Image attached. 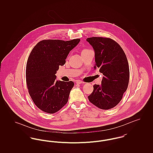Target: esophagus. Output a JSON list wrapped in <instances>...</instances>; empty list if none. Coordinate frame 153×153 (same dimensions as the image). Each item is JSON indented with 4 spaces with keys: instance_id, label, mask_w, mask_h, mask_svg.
I'll return each mask as SVG.
<instances>
[{
    "instance_id": "1",
    "label": "esophagus",
    "mask_w": 153,
    "mask_h": 153,
    "mask_svg": "<svg viewBox=\"0 0 153 153\" xmlns=\"http://www.w3.org/2000/svg\"><path fill=\"white\" fill-rule=\"evenodd\" d=\"M76 84H84V82L83 81H80V80H77V81H76Z\"/></svg>"
}]
</instances>
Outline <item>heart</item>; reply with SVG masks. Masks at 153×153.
Instances as JSON below:
<instances>
[{
    "label": "heart",
    "mask_w": 153,
    "mask_h": 153,
    "mask_svg": "<svg viewBox=\"0 0 153 153\" xmlns=\"http://www.w3.org/2000/svg\"><path fill=\"white\" fill-rule=\"evenodd\" d=\"M89 51V50H87V49H84V50H83L82 51Z\"/></svg>",
    "instance_id": "b5f03b06"
}]
</instances>
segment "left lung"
Returning <instances> with one entry per match:
<instances>
[{"label": "left lung", "mask_w": 153, "mask_h": 153, "mask_svg": "<svg viewBox=\"0 0 153 153\" xmlns=\"http://www.w3.org/2000/svg\"><path fill=\"white\" fill-rule=\"evenodd\" d=\"M86 40L95 51L94 69L99 68L103 75L102 85H94L88 99L100 109H111L120 102L128 87L127 59L120 46L111 38L91 37Z\"/></svg>", "instance_id": "obj_1"}]
</instances>
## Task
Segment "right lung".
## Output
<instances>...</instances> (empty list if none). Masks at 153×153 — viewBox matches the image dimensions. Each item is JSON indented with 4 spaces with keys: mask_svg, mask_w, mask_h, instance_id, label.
I'll return each instance as SVG.
<instances>
[{
    "mask_svg": "<svg viewBox=\"0 0 153 153\" xmlns=\"http://www.w3.org/2000/svg\"><path fill=\"white\" fill-rule=\"evenodd\" d=\"M80 41V39L43 40L30 53L26 65V83L33 101L44 112L54 114L68 101L74 82L56 80L55 74Z\"/></svg>",
    "mask_w": 153,
    "mask_h": 153,
    "instance_id": "obj_1",
    "label": "right lung"
}]
</instances>
